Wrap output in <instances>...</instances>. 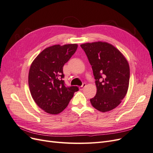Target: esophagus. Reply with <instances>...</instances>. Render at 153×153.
Wrapping results in <instances>:
<instances>
[{
  "instance_id": "1",
  "label": "esophagus",
  "mask_w": 153,
  "mask_h": 153,
  "mask_svg": "<svg viewBox=\"0 0 153 153\" xmlns=\"http://www.w3.org/2000/svg\"><path fill=\"white\" fill-rule=\"evenodd\" d=\"M86 86V84H83V85H82V86H80V87H79V89L80 90V91H82V90H83L84 89V87Z\"/></svg>"
}]
</instances>
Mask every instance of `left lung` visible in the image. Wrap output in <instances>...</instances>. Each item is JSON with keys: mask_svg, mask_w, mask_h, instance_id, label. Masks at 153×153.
<instances>
[{"mask_svg": "<svg viewBox=\"0 0 153 153\" xmlns=\"http://www.w3.org/2000/svg\"><path fill=\"white\" fill-rule=\"evenodd\" d=\"M92 66L96 79V94L90 100L96 110L106 112L116 108L126 95L129 82L127 59L114 46L107 42L82 44Z\"/></svg>", "mask_w": 153, "mask_h": 153, "instance_id": "left-lung-1", "label": "left lung"}]
</instances>
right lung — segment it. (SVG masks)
Returning <instances> with one entry per match:
<instances>
[{
    "instance_id": "1",
    "label": "right lung",
    "mask_w": 153,
    "mask_h": 153,
    "mask_svg": "<svg viewBox=\"0 0 153 153\" xmlns=\"http://www.w3.org/2000/svg\"><path fill=\"white\" fill-rule=\"evenodd\" d=\"M78 48L77 44L55 45L43 50L32 62L29 72L31 96L40 108L50 114H58L65 109L76 86L66 87L63 66Z\"/></svg>"
}]
</instances>
